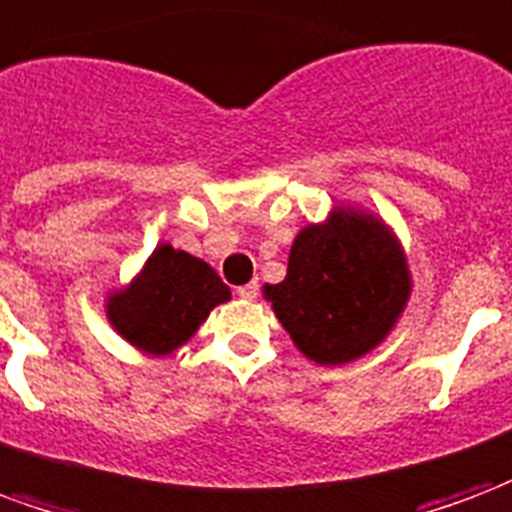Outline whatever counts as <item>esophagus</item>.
Segmentation results:
<instances>
[{"mask_svg": "<svg viewBox=\"0 0 512 512\" xmlns=\"http://www.w3.org/2000/svg\"><path fill=\"white\" fill-rule=\"evenodd\" d=\"M257 290H260V285H257V282H249V285L238 287L236 293L241 295L244 301H255V298H257Z\"/></svg>", "mask_w": 512, "mask_h": 512, "instance_id": "esophagus-1", "label": "esophagus"}]
</instances>
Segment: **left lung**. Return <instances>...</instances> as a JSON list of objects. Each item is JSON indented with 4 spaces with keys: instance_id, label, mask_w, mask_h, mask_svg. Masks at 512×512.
I'll list each match as a JSON object with an SVG mask.
<instances>
[{
    "instance_id": "8db88e82",
    "label": "left lung",
    "mask_w": 512,
    "mask_h": 512,
    "mask_svg": "<svg viewBox=\"0 0 512 512\" xmlns=\"http://www.w3.org/2000/svg\"><path fill=\"white\" fill-rule=\"evenodd\" d=\"M266 298L306 358L339 366L388 336L410 298V268L380 219L336 208L295 236L287 276Z\"/></svg>"
}]
</instances>
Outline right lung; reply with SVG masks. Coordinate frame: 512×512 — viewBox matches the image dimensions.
<instances>
[{
	"label": "right lung",
	"mask_w": 512,
	"mask_h": 512,
	"mask_svg": "<svg viewBox=\"0 0 512 512\" xmlns=\"http://www.w3.org/2000/svg\"><path fill=\"white\" fill-rule=\"evenodd\" d=\"M227 298L230 287L208 263L162 244L138 279L108 298V320L132 347L168 355L192 339L208 312Z\"/></svg>",
	"instance_id": "right-lung-1"
}]
</instances>
